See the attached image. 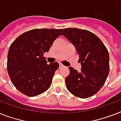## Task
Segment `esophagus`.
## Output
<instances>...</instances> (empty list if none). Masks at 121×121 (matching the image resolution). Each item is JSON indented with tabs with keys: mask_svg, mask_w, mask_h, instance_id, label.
Masks as SVG:
<instances>
[{
	"mask_svg": "<svg viewBox=\"0 0 121 121\" xmlns=\"http://www.w3.org/2000/svg\"><path fill=\"white\" fill-rule=\"evenodd\" d=\"M59 68H64V66H63L62 64H60V65H59Z\"/></svg>",
	"mask_w": 121,
	"mask_h": 121,
	"instance_id": "esophagus-1",
	"label": "esophagus"
}]
</instances>
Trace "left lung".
Listing matches in <instances>:
<instances>
[{
  "instance_id": "left-lung-1",
  "label": "left lung",
  "mask_w": 121,
  "mask_h": 121,
  "mask_svg": "<svg viewBox=\"0 0 121 121\" xmlns=\"http://www.w3.org/2000/svg\"><path fill=\"white\" fill-rule=\"evenodd\" d=\"M62 36L76 48L82 65L81 72L70 67L65 78L66 86L73 95L86 99L97 94L103 86L109 73L107 48L94 33L77 28L63 29Z\"/></svg>"
}]
</instances>
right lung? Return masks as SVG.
Returning <instances> with one entry per match:
<instances>
[{
    "label": "right lung",
    "mask_w": 121,
    "mask_h": 121,
    "mask_svg": "<svg viewBox=\"0 0 121 121\" xmlns=\"http://www.w3.org/2000/svg\"><path fill=\"white\" fill-rule=\"evenodd\" d=\"M62 29H31L20 35L9 47L7 68L12 84L24 95L35 97L50 87L58 62L47 64L48 52Z\"/></svg>",
    "instance_id": "add662e5"
}]
</instances>
